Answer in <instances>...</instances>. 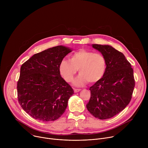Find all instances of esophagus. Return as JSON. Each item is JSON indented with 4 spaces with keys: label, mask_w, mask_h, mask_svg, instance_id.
Returning <instances> with one entry per match:
<instances>
[{
    "label": "esophagus",
    "mask_w": 148,
    "mask_h": 148,
    "mask_svg": "<svg viewBox=\"0 0 148 148\" xmlns=\"http://www.w3.org/2000/svg\"><path fill=\"white\" fill-rule=\"evenodd\" d=\"M74 92L77 93V92H78L79 91H81L80 89H74Z\"/></svg>",
    "instance_id": "1"
}]
</instances>
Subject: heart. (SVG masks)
<instances>
[{"label":"heart","instance_id":"heart-1","mask_svg":"<svg viewBox=\"0 0 148 148\" xmlns=\"http://www.w3.org/2000/svg\"><path fill=\"white\" fill-rule=\"evenodd\" d=\"M58 69L62 77L71 82L79 70V75L74 80L76 87H82L89 82L99 81L107 70V60L101 53L81 49L71 56L70 60L64 59L59 64Z\"/></svg>","mask_w":148,"mask_h":148}]
</instances>
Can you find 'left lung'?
<instances>
[{
	"instance_id": "obj_1",
	"label": "left lung",
	"mask_w": 148,
	"mask_h": 148,
	"mask_svg": "<svg viewBox=\"0 0 148 148\" xmlns=\"http://www.w3.org/2000/svg\"><path fill=\"white\" fill-rule=\"evenodd\" d=\"M107 60L102 78L90 88L88 111L99 119L111 118L123 110L132 98L135 87L134 71L121 52L110 45H92Z\"/></svg>"
}]
</instances>
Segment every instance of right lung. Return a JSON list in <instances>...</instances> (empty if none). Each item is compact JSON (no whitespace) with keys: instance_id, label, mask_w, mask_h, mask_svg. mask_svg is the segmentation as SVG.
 I'll return each mask as SVG.
<instances>
[{"instance_id":"add662e5","label":"right lung","mask_w":148,"mask_h":148,"mask_svg":"<svg viewBox=\"0 0 148 148\" xmlns=\"http://www.w3.org/2000/svg\"><path fill=\"white\" fill-rule=\"evenodd\" d=\"M72 51L64 46L49 48L34 54L21 66L17 86L18 101L33 118L53 121L65 112L74 91L61 77L58 66Z\"/></svg>"}]
</instances>
